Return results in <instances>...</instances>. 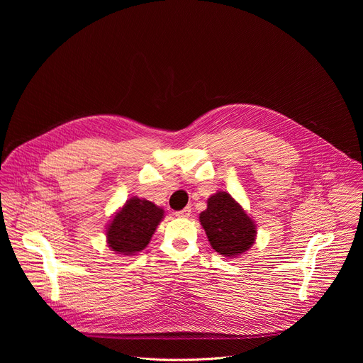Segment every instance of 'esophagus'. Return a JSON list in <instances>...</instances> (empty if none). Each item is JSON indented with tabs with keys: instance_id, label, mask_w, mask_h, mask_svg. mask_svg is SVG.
I'll return each mask as SVG.
<instances>
[{
	"instance_id": "esophagus-1",
	"label": "esophagus",
	"mask_w": 363,
	"mask_h": 363,
	"mask_svg": "<svg viewBox=\"0 0 363 363\" xmlns=\"http://www.w3.org/2000/svg\"><path fill=\"white\" fill-rule=\"evenodd\" d=\"M189 216H191V206H185L184 210L175 213V217H178V218H188Z\"/></svg>"
}]
</instances>
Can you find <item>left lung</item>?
<instances>
[{
  "mask_svg": "<svg viewBox=\"0 0 363 363\" xmlns=\"http://www.w3.org/2000/svg\"><path fill=\"white\" fill-rule=\"evenodd\" d=\"M199 221L211 247L224 257H237L255 241L254 221L228 192L220 191L210 196Z\"/></svg>",
  "mask_w": 363,
  "mask_h": 363,
  "instance_id": "left-lung-1",
  "label": "left lung"
}]
</instances>
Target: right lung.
Instances as JSON below:
<instances>
[{"mask_svg": "<svg viewBox=\"0 0 363 363\" xmlns=\"http://www.w3.org/2000/svg\"><path fill=\"white\" fill-rule=\"evenodd\" d=\"M164 218V210L150 201L130 198L113 217L106 237L116 254L132 255L142 251L150 241L155 230Z\"/></svg>", "mask_w": 363, "mask_h": 363, "instance_id": "1", "label": "right lung"}]
</instances>
